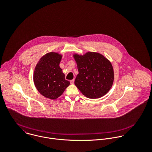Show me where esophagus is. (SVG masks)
<instances>
[{
	"label": "esophagus",
	"mask_w": 152,
	"mask_h": 152,
	"mask_svg": "<svg viewBox=\"0 0 152 152\" xmlns=\"http://www.w3.org/2000/svg\"><path fill=\"white\" fill-rule=\"evenodd\" d=\"M70 83H71V84H74V80H71V81H70Z\"/></svg>",
	"instance_id": "34e87169"
}]
</instances>
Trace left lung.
<instances>
[{
  "mask_svg": "<svg viewBox=\"0 0 152 152\" xmlns=\"http://www.w3.org/2000/svg\"><path fill=\"white\" fill-rule=\"evenodd\" d=\"M78 74L74 84L88 98L96 99L106 95L114 80L110 61L102 54L88 51L83 55L73 54Z\"/></svg>",
  "mask_w": 152,
  "mask_h": 152,
  "instance_id": "1",
  "label": "left lung"
}]
</instances>
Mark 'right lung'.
<instances>
[{"mask_svg":"<svg viewBox=\"0 0 152 152\" xmlns=\"http://www.w3.org/2000/svg\"><path fill=\"white\" fill-rule=\"evenodd\" d=\"M62 55L50 52L41 57L36 65L33 81L37 91L43 96L56 99L60 96L70 84L65 80V75L60 67Z\"/></svg>","mask_w":152,"mask_h":152,"instance_id":"add662e5","label":"right lung"}]
</instances>
